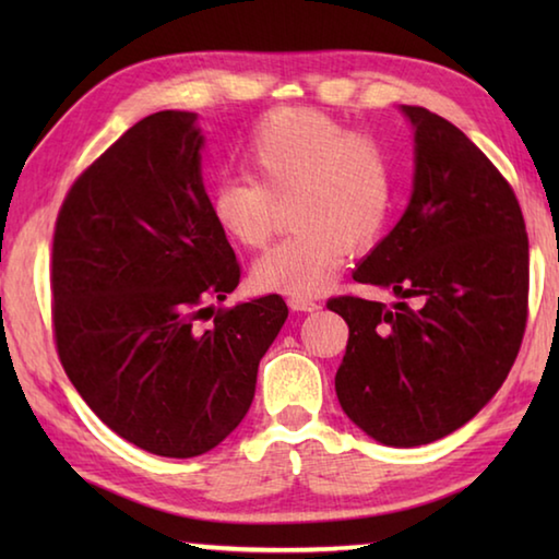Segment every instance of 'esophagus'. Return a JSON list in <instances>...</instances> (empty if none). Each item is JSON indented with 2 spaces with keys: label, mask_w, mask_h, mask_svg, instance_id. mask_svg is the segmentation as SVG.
<instances>
[{
  "label": "esophagus",
  "mask_w": 559,
  "mask_h": 559,
  "mask_svg": "<svg viewBox=\"0 0 559 559\" xmlns=\"http://www.w3.org/2000/svg\"><path fill=\"white\" fill-rule=\"evenodd\" d=\"M288 306L293 310H302V313H313V310H320V302L310 296H288Z\"/></svg>",
  "instance_id": "obj_1"
}]
</instances>
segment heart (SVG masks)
Instances as JSON below:
<instances>
[{
    "mask_svg": "<svg viewBox=\"0 0 559 559\" xmlns=\"http://www.w3.org/2000/svg\"><path fill=\"white\" fill-rule=\"evenodd\" d=\"M246 177L212 189L216 226L246 249L276 231V204L290 202L293 231L253 266L261 290L310 296L333 278L347 249H367L394 204V163L372 132L349 130L323 110L281 108L257 122L241 153Z\"/></svg>",
    "mask_w": 559,
    "mask_h": 559,
    "instance_id": "heart-1",
    "label": "heart"
}]
</instances>
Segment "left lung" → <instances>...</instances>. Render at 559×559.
Wrapping results in <instances>:
<instances>
[{
    "label": "left lung",
    "mask_w": 559,
    "mask_h": 559,
    "mask_svg": "<svg viewBox=\"0 0 559 559\" xmlns=\"http://www.w3.org/2000/svg\"><path fill=\"white\" fill-rule=\"evenodd\" d=\"M412 202L353 273L394 306L337 296L347 349L335 374L343 412L386 447H421L488 404L527 323L530 257L518 197L463 132L421 106Z\"/></svg>",
    "instance_id": "left-lung-1"
}]
</instances>
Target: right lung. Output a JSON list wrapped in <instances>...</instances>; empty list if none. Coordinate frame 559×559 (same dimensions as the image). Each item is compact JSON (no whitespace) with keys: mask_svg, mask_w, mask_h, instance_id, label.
I'll return each mask as SVG.
<instances>
[{"mask_svg":"<svg viewBox=\"0 0 559 559\" xmlns=\"http://www.w3.org/2000/svg\"><path fill=\"white\" fill-rule=\"evenodd\" d=\"M202 140L194 112L135 122L75 177L53 226L63 370L106 427L169 459L200 456L239 427L288 318L276 293L212 308L241 266L212 219Z\"/></svg>","mask_w":559,"mask_h":559,"instance_id":"obj_1","label":"right lung"}]
</instances>
